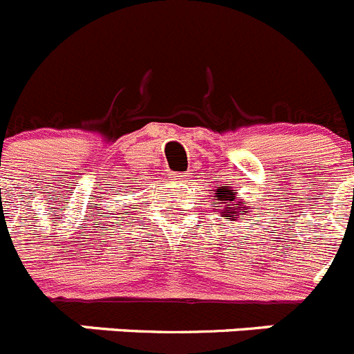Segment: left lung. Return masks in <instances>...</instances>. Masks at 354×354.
Segmentation results:
<instances>
[{
	"mask_svg": "<svg viewBox=\"0 0 354 354\" xmlns=\"http://www.w3.org/2000/svg\"><path fill=\"white\" fill-rule=\"evenodd\" d=\"M238 192H234L232 187H221L215 185L213 189V203L218 205V209L224 216H229L232 222H236L241 215H248V206L247 201L238 199Z\"/></svg>",
	"mask_w": 354,
	"mask_h": 354,
	"instance_id": "obj_1",
	"label": "left lung"
}]
</instances>
